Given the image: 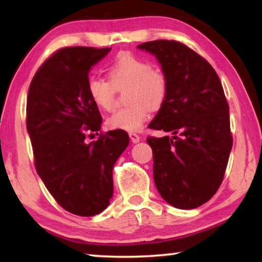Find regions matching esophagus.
<instances>
[{
  "instance_id": "34e87169",
  "label": "esophagus",
  "mask_w": 262,
  "mask_h": 262,
  "mask_svg": "<svg viewBox=\"0 0 262 262\" xmlns=\"http://www.w3.org/2000/svg\"><path fill=\"white\" fill-rule=\"evenodd\" d=\"M128 137H130L132 143H138L141 141V137H139L137 134H135V132H130V134H128Z\"/></svg>"
}]
</instances>
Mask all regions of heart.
Segmentation results:
<instances>
[{
    "label": "heart",
    "mask_w": 262,
    "mask_h": 262,
    "mask_svg": "<svg viewBox=\"0 0 262 262\" xmlns=\"http://www.w3.org/2000/svg\"><path fill=\"white\" fill-rule=\"evenodd\" d=\"M110 78L114 85H128L124 108L113 112L107 118V126L112 130L127 132L139 131L151 113L166 101L168 80L159 68H151L149 62L123 53L111 64ZM89 98L101 110H112L114 103L113 85L98 75L87 80Z\"/></svg>",
    "instance_id": "b5f03b06"
}]
</instances>
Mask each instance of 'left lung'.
Instances as JSON below:
<instances>
[{
  "instance_id": "left-lung-1",
  "label": "left lung",
  "mask_w": 262,
  "mask_h": 262,
  "mask_svg": "<svg viewBox=\"0 0 262 262\" xmlns=\"http://www.w3.org/2000/svg\"><path fill=\"white\" fill-rule=\"evenodd\" d=\"M155 56L168 80L166 101L149 124L171 136L146 138L154 181L177 209H195L220 188L232 146L229 105L210 63L174 40L137 46Z\"/></svg>"
}]
</instances>
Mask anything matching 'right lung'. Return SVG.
I'll use <instances>...</instances> for the list:
<instances>
[{
	"mask_svg": "<svg viewBox=\"0 0 262 262\" xmlns=\"http://www.w3.org/2000/svg\"><path fill=\"white\" fill-rule=\"evenodd\" d=\"M110 51L58 50L39 68L28 89L26 125L35 169L56 202L77 216H95L110 205L113 166L128 145V135L121 130L85 142L102 123L88 95V75Z\"/></svg>",
	"mask_w": 262,
	"mask_h": 262,
	"instance_id": "obj_1",
	"label": "right lung"
}]
</instances>
